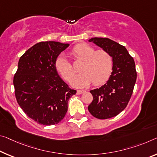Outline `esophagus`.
Returning <instances> with one entry per match:
<instances>
[{
	"label": "esophagus",
	"mask_w": 157,
	"mask_h": 157,
	"mask_svg": "<svg viewBox=\"0 0 157 157\" xmlns=\"http://www.w3.org/2000/svg\"><path fill=\"white\" fill-rule=\"evenodd\" d=\"M84 92H85V91H84V90H78V91H77V94H82L84 93Z\"/></svg>",
	"instance_id": "esophagus-1"
}]
</instances>
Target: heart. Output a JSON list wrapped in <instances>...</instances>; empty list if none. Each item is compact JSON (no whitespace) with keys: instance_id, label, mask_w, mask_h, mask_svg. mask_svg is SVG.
<instances>
[{"instance_id":"b5f03b06","label":"heart","mask_w":157,"mask_h":157,"mask_svg":"<svg viewBox=\"0 0 157 157\" xmlns=\"http://www.w3.org/2000/svg\"><path fill=\"white\" fill-rule=\"evenodd\" d=\"M71 54L78 60L83 61L80 66L82 73L74 76L71 80V84L74 87H86L91 82L94 85H101L110 76L113 61L107 51L103 49L96 51L89 44H79L72 49ZM54 66L56 71L66 80H70L75 74L73 66L63 55L57 57Z\"/></svg>"}]
</instances>
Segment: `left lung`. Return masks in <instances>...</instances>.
<instances>
[{
  "label": "left lung",
  "mask_w": 157,
  "mask_h": 157,
  "mask_svg": "<svg viewBox=\"0 0 157 157\" xmlns=\"http://www.w3.org/2000/svg\"><path fill=\"white\" fill-rule=\"evenodd\" d=\"M110 54L113 72L107 82L90 92L93 101L88 110L94 117L105 119L115 117L123 111L132 95L137 73L133 59L124 46L106 38L89 40Z\"/></svg>",
  "instance_id": "obj_1"
}]
</instances>
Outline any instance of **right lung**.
Listing matches in <instances>:
<instances>
[{
  "label": "right lung",
  "instance_id": "right-lung-1",
  "mask_svg": "<svg viewBox=\"0 0 157 157\" xmlns=\"http://www.w3.org/2000/svg\"><path fill=\"white\" fill-rule=\"evenodd\" d=\"M70 45L55 41L34 44L19 60L13 84L17 103L30 118L43 125L58 124L76 91L59 75L55 61Z\"/></svg>",
  "mask_w": 157,
  "mask_h": 157
}]
</instances>
